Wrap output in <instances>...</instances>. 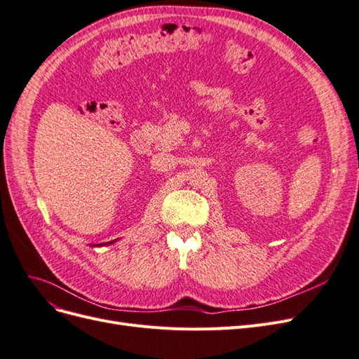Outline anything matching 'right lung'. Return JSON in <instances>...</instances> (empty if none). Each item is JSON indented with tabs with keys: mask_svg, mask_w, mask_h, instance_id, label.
<instances>
[{
	"mask_svg": "<svg viewBox=\"0 0 359 359\" xmlns=\"http://www.w3.org/2000/svg\"><path fill=\"white\" fill-rule=\"evenodd\" d=\"M110 243H113V242H110Z\"/></svg>",
	"mask_w": 359,
	"mask_h": 359,
	"instance_id": "1",
	"label": "right lung"
}]
</instances>
